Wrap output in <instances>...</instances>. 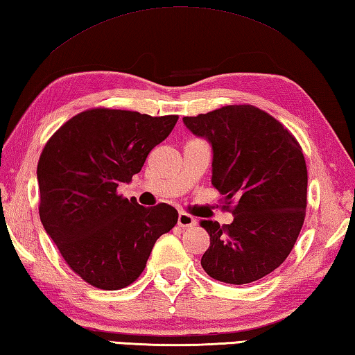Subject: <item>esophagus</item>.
<instances>
[{"label": "esophagus", "mask_w": 355, "mask_h": 355, "mask_svg": "<svg viewBox=\"0 0 355 355\" xmlns=\"http://www.w3.org/2000/svg\"><path fill=\"white\" fill-rule=\"evenodd\" d=\"M197 223V220L188 212H180L178 214V227L182 228H189V227H194Z\"/></svg>", "instance_id": "34e87169"}]
</instances>
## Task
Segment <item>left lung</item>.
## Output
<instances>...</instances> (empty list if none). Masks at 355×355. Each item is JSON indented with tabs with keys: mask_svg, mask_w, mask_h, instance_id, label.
<instances>
[{
	"mask_svg": "<svg viewBox=\"0 0 355 355\" xmlns=\"http://www.w3.org/2000/svg\"><path fill=\"white\" fill-rule=\"evenodd\" d=\"M184 125L212 146L211 183L233 223L202 220L209 248L202 267L227 284H248L278 268L292 251L306 217L307 167L298 141L254 105H227ZM234 204V207H231Z\"/></svg>",
	"mask_w": 355,
	"mask_h": 355,
	"instance_id": "left-lung-1",
	"label": "left lung"
}]
</instances>
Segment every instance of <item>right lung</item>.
I'll list each match as a JSON object with an SVG mask.
<instances>
[{"instance_id": "add662e5", "label": "right lung", "mask_w": 355, "mask_h": 355, "mask_svg": "<svg viewBox=\"0 0 355 355\" xmlns=\"http://www.w3.org/2000/svg\"><path fill=\"white\" fill-rule=\"evenodd\" d=\"M177 114L89 108L44 144L37 166L44 230L76 275L102 290L139 278L157 239L175 227L171 205L152 208L118 194L164 141Z\"/></svg>"}]
</instances>
